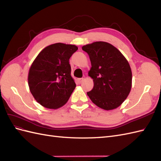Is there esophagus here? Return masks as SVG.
<instances>
[{
	"label": "esophagus",
	"mask_w": 161,
	"mask_h": 161,
	"mask_svg": "<svg viewBox=\"0 0 161 161\" xmlns=\"http://www.w3.org/2000/svg\"><path fill=\"white\" fill-rule=\"evenodd\" d=\"M83 80H84L83 78H80V79H78V81H79V83H81V82H82V81H83Z\"/></svg>",
	"instance_id": "1"
}]
</instances>
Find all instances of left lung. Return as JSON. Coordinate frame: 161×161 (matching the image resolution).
<instances>
[{
    "mask_svg": "<svg viewBox=\"0 0 161 161\" xmlns=\"http://www.w3.org/2000/svg\"><path fill=\"white\" fill-rule=\"evenodd\" d=\"M82 49L89 56L91 68L89 76L94 82L87 95L101 109L118 108L128 97L131 87L132 75L128 60L108 42H93Z\"/></svg>",
    "mask_w": 161,
    "mask_h": 161,
    "instance_id": "left-lung-1",
    "label": "left lung"
}]
</instances>
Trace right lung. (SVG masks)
<instances>
[{
  "instance_id": "right-lung-1",
  "label": "right lung",
  "mask_w": 161,
  "mask_h": 161,
  "mask_svg": "<svg viewBox=\"0 0 161 161\" xmlns=\"http://www.w3.org/2000/svg\"><path fill=\"white\" fill-rule=\"evenodd\" d=\"M78 50L75 45L56 43L45 47L30 67L28 85L35 99L46 108L66 103L76 84L71 76L69 59Z\"/></svg>"
}]
</instances>
